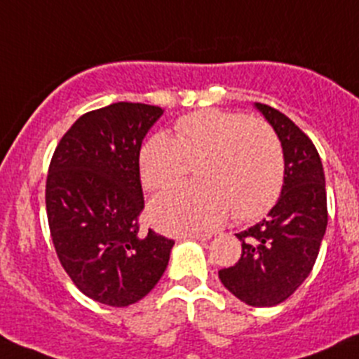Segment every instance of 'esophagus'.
<instances>
[{
    "instance_id": "obj_1",
    "label": "esophagus",
    "mask_w": 359,
    "mask_h": 359,
    "mask_svg": "<svg viewBox=\"0 0 359 359\" xmlns=\"http://www.w3.org/2000/svg\"><path fill=\"white\" fill-rule=\"evenodd\" d=\"M185 238H190V240H199V241H206V240H210V234H189V236H185Z\"/></svg>"
}]
</instances>
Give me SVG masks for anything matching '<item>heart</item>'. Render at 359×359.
<instances>
[{
	"label": "heart",
	"mask_w": 359,
	"mask_h": 359,
	"mask_svg": "<svg viewBox=\"0 0 359 359\" xmlns=\"http://www.w3.org/2000/svg\"><path fill=\"white\" fill-rule=\"evenodd\" d=\"M176 139L158 132L139 153L144 189L156 192L197 165L201 183L156 197L149 220L165 233H201L234 218L250 222L278 201L285 180L284 149L269 125L243 112L204 109L177 119Z\"/></svg>",
	"instance_id": "b5f03b06"
}]
</instances>
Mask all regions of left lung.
I'll return each instance as SVG.
<instances>
[{
	"mask_svg": "<svg viewBox=\"0 0 359 359\" xmlns=\"http://www.w3.org/2000/svg\"><path fill=\"white\" fill-rule=\"evenodd\" d=\"M284 149L285 180L280 199L264 220L238 233L241 257L218 271L222 284L252 306L285 302L316 264L327 225L326 183L320 156L294 121L266 104H255Z\"/></svg>",
	"mask_w": 359,
	"mask_h": 359,
	"instance_id": "obj_1",
	"label": "left lung"
}]
</instances>
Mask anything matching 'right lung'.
I'll list each match as a JSON object with an SVG mask.
<instances>
[{"mask_svg": "<svg viewBox=\"0 0 359 359\" xmlns=\"http://www.w3.org/2000/svg\"><path fill=\"white\" fill-rule=\"evenodd\" d=\"M163 111L118 102L90 111L54 149L46 208L57 259L77 289L111 306H128L156 285L174 241L148 229L139 153Z\"/></svg>", "mask_w": 359, "mask_h": 359, "instance_id": "1", "label": "right lung"}]
</instances>
